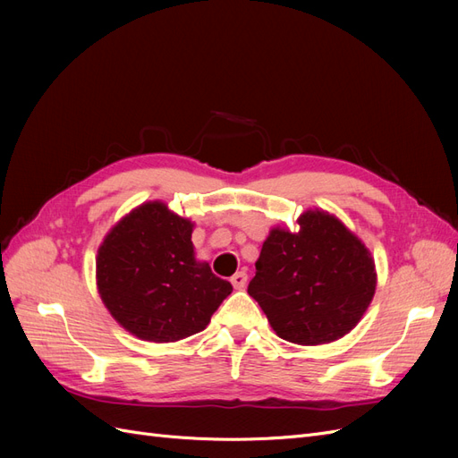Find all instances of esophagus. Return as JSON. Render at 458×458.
<instances>
[{
  "label": "esophagus",
  "instance_id": "obj_1",
  "mask_svg": "<svg viewBox=\"0 0 458 458\" xmlns=\"http://www.w3.org/2000/svg\"><path fill=\"white\" fill-rule=\"evenodd\" d=\"M246 281H248V275L244 271H237L231 276V283L237 290H242L246 286Z\"/></svg>",
  "mask_w": 458,
  "mask_h": 458
}]
</instances>
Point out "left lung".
<instances>
[{"label": "left lung", "mask_w": 458, "mask_h": 458, "mask_svg": "<svg viewBox=\"0 0 458 458\" xmlns=\"http://www.w3.org/2000/svg\"><path fill=\"white\" fill-rule=\"evenodd\" d=\"M298 227L269 233L248 294L283 340L300 345L335 342L369 308L377 288L374 261L335 216L310 210L300 216Z\"/></svg>", "instance_id": "obj_1"}]
</instances>
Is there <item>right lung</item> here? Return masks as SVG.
Here are the masks:
<instances>
[{
  "label": "right lung",
  "mask_w": 458,
  "mask_h": 458,
  "mask_svg": "<svg viewBox=\"0 0 458 458\" xmlns=\"http://www.w3.org/2000/svg\"><path fill=\"white\" fill-rule=\"evenodd\" d=\"M192 224L162 202H147L106 234L97 286L110 315L148 342H175L210 323L231 283L195 259Z\"/></svg>",
  "instance_id": "add662e5"
}]
</instances>
